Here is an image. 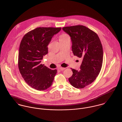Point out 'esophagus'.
<instances>
[{
    "mask_svg": "<svg viewBox=\"0 0 122 122\" xmlns=\"http://www.w3.org/2000/svg\"><path fill=\"white\" fill-rule=\"evenodd\" d=\"M58 69H59V70H60L61 71H63V70H64L66 68H63V67H59V68H58Z\"/></svg>",
    "mask_w": 122,
    "mask_h": 122,
    "instance_id": "esophagus-1",
    "label": "esophagus"
}]
</instances>
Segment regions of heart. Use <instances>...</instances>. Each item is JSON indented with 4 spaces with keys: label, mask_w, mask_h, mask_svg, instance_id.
<instances>
[{
    "label": "heart",
    "mask_w": 122,
    "mask_h": 122,
    "mask_svg": "<svg viewBox=\"0 0 122 122\" xmlns=\"http://www.w3.org/2000/svg\"><path fill=\"white\" fill-rule=\"evenodd\" d=\"M68 36L67 35H66V34H62L61 36V37H60V39H63V38H66V37H68Z\"/></svg>",
    "instance_id": "obj_1"
}]
</instances>
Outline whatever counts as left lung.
I'll return each mask as SVG.
<instances>
[{
    "label": "left lung",
    "mask_w": 122,
    "mask_h": 122,
    "mask_svg": "<svg viewBox=\"0 0 122 122\" xmlns=\"http://www.w3.org/2000/svg\"><path fill=\"white\" fill-rule=\"evenodd\" d=\"M62 29L71 37L73 55L82 59L80 70L71 68L73 75L69 81L76 88H83L95 80L101 70L102 44L97 34L84 26L65 27Z\"/></svg>",
    "instance_id": "obj_1"
}]
</instances>
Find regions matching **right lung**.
Instances as JSON below:
<instances>
[{"label":"right lung","instance_id":"add662e5","mask_svg":"<svg viewBox=\"0 0 122 122\" xmlns=\"http://www.w3.org/2000/svg\"><path fill=\"white\" fill-rule=\"evenodd\" d=\"M61 28L39 27L27 33L21 42L18 68L25 82L38 91H44L52 85L57 70L41 64L48 53V46Z\"/></svg>","mask_w":122,"mask_h":122}]
</instances>
